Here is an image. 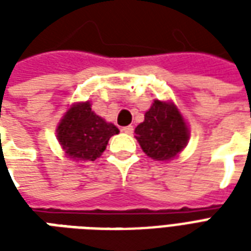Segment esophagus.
<instances>
[{
    "instance_id": "esophagus-1",
    "label": "esophagus",
    "mask_w": 251,
    "mask_h": 251,
    "mask_svg": "<svg viewBox=\"0 0 251 251\" xmlns=\"http://www.w3.org/2000/svg\"><path fill=\"white\" fill-rule=\"evenodd\" d=\"M121 130L124 131V133H127V134H130V133H133V126L129 125V126H124Z\"/></svg>"
}]
</instances>
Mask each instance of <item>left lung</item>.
I'll return each instance as SVG.
<instances>
[{
  "label": "left lung",
  "mask_w": 251,
  "mask_h": 251,
  "mask_svg": "<svg viewBox=\"0 0 251 251\" xmlns=\"http://www.w3.org/2000/svg\"><path fill=\"white\" fill-rule=\"evenodd\" d=\"M136 138L149 157L164 161L181 152L188 141V127L172 103L154 100L145 120L136 127Z\"/></svg>",
  "instance_id": "8db88e82"
}]
</instances>
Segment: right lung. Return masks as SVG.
<instances>
[{
    "mask_svg": "<svg viewBox=\"0 0 251 251\" xmlns=\"http://www.w3.org/2000/svg\"><path fill=\"white\" fill-rule=\"evenodd\" d=\"M88 102L74 104L57 127V140L67 156L74 160H97L106 149L110 137L118 133L113 124L94 114Z\"/></svg>",
    "mask_w": 251,
    "mask_h": 251,
    "instance_id": "right-lung-1",
    "label": "right lung"
}]
</instances>
